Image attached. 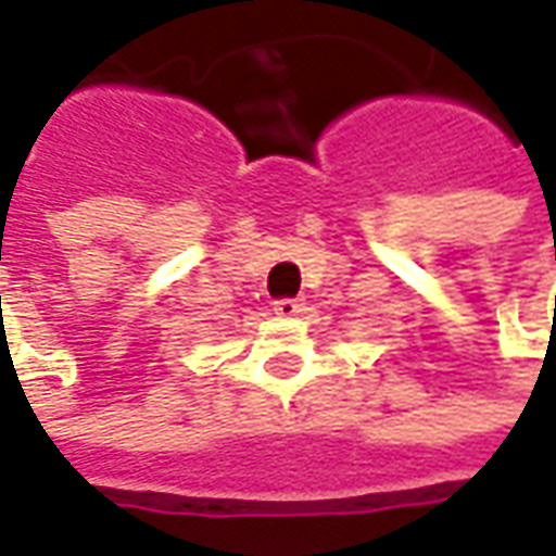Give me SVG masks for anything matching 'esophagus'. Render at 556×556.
<instances>
[{
  "instance_id": "obj_1",
  "label": "esophagus",
  "mask_w": 556,
  "mask_h": 556,
  "mask_svg": "<svg viewBox=\"0 0 556 556\" xmlns=\"http://www.w3.org/2000/svg\"><path fill=\"white\" fill-rule=\"evenodd\" d=\"M303 300H278V303H275V315H281V318H296V315H303Z\"/></svg>"
}]
</instances>
